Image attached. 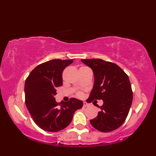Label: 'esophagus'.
<instances>
[{
  "instance_id": "esophagus-1",
  "label": "esophagus",
  "mask_w": 156,
  "mask_h": 156,
  "mask_svg": "<svg viewBox=\"0 0 156 156\" xmlns=\"http://www.w3.org/2000/svg\"><path fill=\"white\" fill-rule=\"evenodd\" d=\"M88 106H89V105L87 103V102H84V104H83V107H88Z\"/></svg>"
}]
</instances>
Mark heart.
<instances>
[{"label": "heart", "mask_w": 156, "mask_h": 156, "mask_svg": "<svg viewBox=\"0 0 156 156\" xmlns=\"http://www.w3.org/2000/svg\"><path fill=\"white\" fill-rule=\"evenodd\" d=\"M77 95H78V97H82V96H83V94H82V92H78Z\"/></svg>", "instance_id": "1"}]
</instances>
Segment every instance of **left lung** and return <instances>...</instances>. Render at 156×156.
I'll use <instances>...</instances> for the list:
<instances>
[{
  "instance_id": "1",
  "label": "left lung",
  "mask_w": 156,
  "mask_h": 156,
  "mask_svg": "<svg viewBox=\"0 0 156 156\" xmlns=\"http://www.w3.org/2000/svg\"><path fill=\"white\" fill-rule=\"evenodd\" d=\"M81 61L92 69L94 76L93 89L87 101H103V105L98 106L101 111L97 117L90 121V124L102 132L114 131L125 122L133 101L128 76L112 62L101 59Z\"/></svg>"
}]
</instances>
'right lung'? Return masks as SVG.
<instances>
[{
	"label": "right lung",
	"instance_id": "1",
	"mask_svg": "<svg viewBox=\"0 0 156 156\" xmlns=\"http://www.w3.org/2000/svg\"><path fill=\"white\" fill-rule=\"evenodd\" d=\"M74 59H56L38 65L25 80V104L33 120L39 127L57 132L68 127L75 111L83 102L71 98L67 102L55 101L56 88L62 86V72Z\"/></svg>",
	"mask_w": 156,
	"mask_h": 156
}]
</instances>
